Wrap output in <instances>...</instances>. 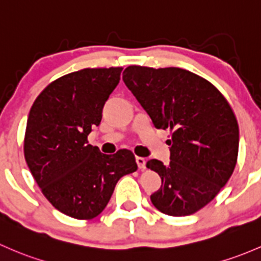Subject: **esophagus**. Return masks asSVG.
Returning <instances> with one entry per match:
<instances>
[{
	"label": "esophagus",
	"instance_id": "1",
	"mask_svg": "<svg viewBox=\"0 0 261 261\" xmlns=\"http://www.w3.org/2000/svg\"><path fill=\"white\" fill-rule=\"evenodd\" d=\"M136 164H138L139 169L141 170V171L146 169V160H145L144 158H140V156H138V158H136Z\"/></svg>",
	"mask_w": 261,
	"mask_h": 261
}]
</instances>
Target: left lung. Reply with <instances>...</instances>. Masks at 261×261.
I'll list each match as a JSON object with an SVG mask.
<instances>
[{
    "label": "left lung",
    "instance_id": "obj_1",
    "mask_svg": "<svg viewBox=\"0 0 261 261\" xmlns=\"http://www.w3.org/2000/svg\"><path fill=\"white\" fill-rule=\"evenodd\" d=\"M122 80L155 127L172 131L170 164L152 159L161 188L150 199L171 216H186L207 205L234 171L239 125L223 94L205 79L179 67L128 66Z\"/></svg>",
    "mask_w": 261,
    "mask_h": 261
}]
</instances>
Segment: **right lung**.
Instances as JSON below:
<instances>
[{"instance_id": "1", "label": "right lung", "mask_w": 261, "mask_h": 261, "mask_svg": "<svg viewBox=\"0 0 261 261\" xmlns=\"http://www.w3.org/2000/svg\"><path fill=\"white\" fill-rule=\"evenodd\" d=\"M122 67L84 68L51 82L30 110L23 152L52 206L79 220L102 213L123 175L138 170L130 150L100 152L87 141Z\"/></svg>"}]
</instances>
